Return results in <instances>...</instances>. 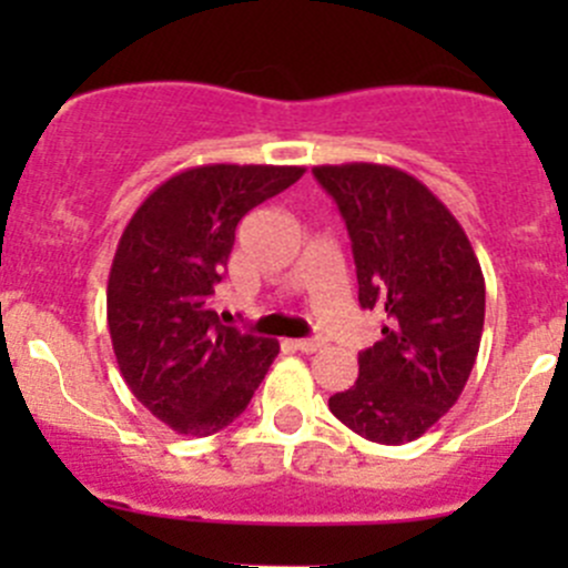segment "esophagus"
I'll return each mask as SVG.
<instances>
[{
  "label": "esophagus",
  "mask_w": 568,
  "mask_h": 568,
  "mask_svg": "<svg viewBox=\"0 0 568 568\" xmlns=\"http://www.w3.org/2000/svg\"><path fill=\"white\" fill-rule=\"evenodd\" d=\"M294 346H296V348H300V352H302V354H313V352H318V348H321V346H324V343H321V341H316V337H302V341H296V343H294Z\"/></svg>",
  "instance_id": "esophagus-1"
}]
</instances>
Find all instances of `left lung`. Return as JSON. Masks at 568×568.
I'll return each mask as SVG.
<instances>
[{
	"instance_id": "1",
	"label": "left lung",
	"mask_w": 568,
	"mask_h": 568,
	"mask_svg": "<svg viewBox=\"0 0 568 568\" xmlns=\"http://www.w3.org/2000/svg\"><path fill=\"white\" fill-rule=\"evenodd\" d=\"M313 175L346 220L359 305L385 316L357 382L329 409L371 443H412L459 400L478 357L480 263L456 216L404 170L352 162Z\"/></svg>"
}]
</instances>
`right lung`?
Returning a JSON list of instances; mask_svg holds the SVG:
<instances>
[{"label": "right lung", "mask_w": 568, "mask_h": 568, "mask_svg": "<svg viewBox=\"0 0 568 568\" xmlns=\"http://www.w3.org/2000/svg\"><path fill=\"white\" fill-rule=\"evenodd\" d=\"M305 168L203 164L153 189L120 236L106 321L129 390L186 437H209L247 409L280 343L220 324L211 311L247 211Z\"/></svg>", "instance_id": "obj_1"}]
</instances>
